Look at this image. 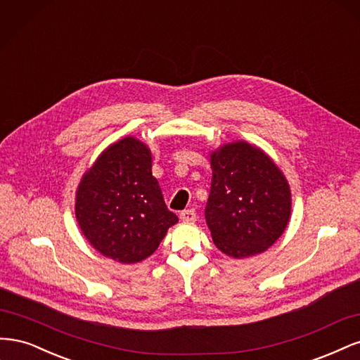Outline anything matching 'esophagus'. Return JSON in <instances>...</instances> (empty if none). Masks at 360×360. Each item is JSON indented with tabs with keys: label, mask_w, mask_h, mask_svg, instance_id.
I'll list each match as a JSON object with an SVG mask.
<instances>
[{
	"label": "esophagus",
	"mask_w": 360,
	"mask_h": 360,
	"mask_svg": "<svg viewBox=\"0 0 360 360\" xmlns=\"http://www.w3.org/2000/svg\"><path fill=\"white\" fill-rule=\"evenodd\" d=\"M180 219L183 222H195L197 221V213H195L193 209H188V210H183L180 213Z\"/></svg>",
	"instance_id": "obj_1"
}]
</instances>
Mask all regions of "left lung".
Masks as SVG:
<instances>
[{"mask_svg":"<svg viewBox=\"0 0 360 360\" xmlns=\"http://www.w3.org/2000/svg\"><path fill=\"white\" fill-rule=\"evenodd\" d=\"M212 186L205 221L216 248L246 258L274 245L291 214V192L282 171L263 150L245 141L210 155Z\"/></svg>","mask_w":360,"mask_h":360,"instance_id":"left-lung-1","label":"left lung"}]
</instances>
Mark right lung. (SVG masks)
Masks as SVG:
<instances>
[{
    "instance_id": "right-lung-1",
    "label": "right lung",
    "mask_w": 360,
    "mask_h": 360,
    "mask_svg": "<svg viewBox=\"0 0 360 360\" xmlns=\"http://www.w3.org/2000/svg\"><path fill=\"white\" fill-rule=\"evenodd\" d=\"M75 214L91 246L124 264L153 254L179 221L151 174V151L134 136L111 144L84 174Z\"/></svg>"
}]
</instances>
